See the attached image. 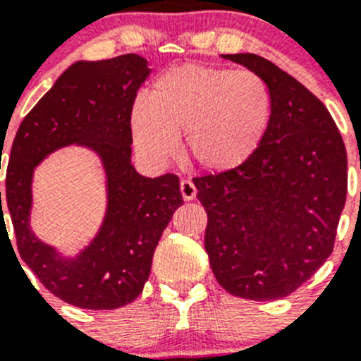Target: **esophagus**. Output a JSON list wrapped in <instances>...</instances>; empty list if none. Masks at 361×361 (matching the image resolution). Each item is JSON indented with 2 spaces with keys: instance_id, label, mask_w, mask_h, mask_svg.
<instances>
[{
  "instance_id": "esophagus-1",
  "label": "esophagus",
  "mask_w": 361,
  "mask_h": 361,
  "mask_svg": "<svg viewBox=\"0 0 361 361\" xmlns=\"http://www.w3.org/2000/svg\"><path fill=\"white\" fill-rule=\"evenodd\" d=\"M180 193H183L184 200H193L197 197V188L195 184L188 180V178H183L180 180Z\"/></svg>"
}]
</instances>
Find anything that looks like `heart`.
<instances>
[{
    "mask_svg": "<svg viewBox=\"0 0 361 361\" xmlns=\"http://www.w3.org/2000/svg\"><path fill=\"white\" fill-rule=\"evenodd\" d=\"M271 121L273 94L260 73L199 63L162 72L130 117L135 148L152 164H168L183 133L188 157L215 173L250 161Z\"/></svg>",
    "mask_w": 361,
    "mask_h": 361,
    "instance_id": "obj_1",
    "label": "heart"
}]
</instances>
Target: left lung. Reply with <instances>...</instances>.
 <instances>
[{"label":"left lung","instance_id":"obj_1","mask_svg":"<svg viewBox=\"0 0 361 361\" xmlns=\"http://www.w3.org/2000/svg\"><path fill=\"white\" fill-rule=\"evenodd\" d=\"M222 57L266 79L273 121L244 166L193 178L208 213L204 247L226 291L276 300L333 253L347 195L345 145L325 104L289 73L257 54Z\"/></svg>","mask_w":361,"mask_h":361}]
</instances>
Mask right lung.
I'll use <instances>...</instances> for the list:
<instances>
[{
	"mask_svg": "<svg viewBox=\"0 0 361 361\" xmlns=\"http://www.w3.org/2000/svg\"><path fill=\"white\" fill-rule=\"evenodd\" d=\"M148 75V61L137 54L73 63L28 111L12 142L6 206L19 255L66 304L101 311L135 300L149 276L162 231L183 204L178 177H142L132 164L130 117ZM68 145H81L99 159L107 193L102 226L75 255L43 243L30 226L35 168Z\"/></svg>",
	"mask_w": 361,
	"mask_h": 361,
	"instance_id": "1",
	"label": "right lung"
}]
</instances>
